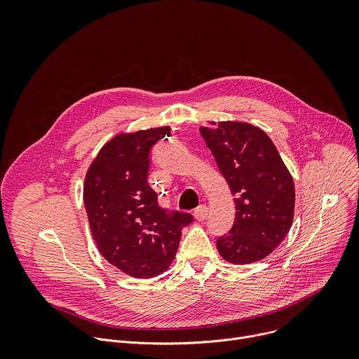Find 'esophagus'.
Instances as JSON below:
<instances>
[{
  "label": "esophagus",
  "instance_id": "esophagus-1",
  "mask_svg": "<svg viewBox=\"0 0 359 359\" xmlns=\"http://www.w3.org/2000/svg\"><path fill=\"white\" fill-rule=\"evenodd\" d=\"M194 217L197 219V220H204V219H208V216H209V208L206 206V204H200V206L194 210Z\"/></svg>",
  "mask_w": 359,
  "mask_h": 359
}]
</instances>
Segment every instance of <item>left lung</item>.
<instances>
[{
    "label": "left lung",
    "instance_id": "obj_1",
    "mask_svg": "<svg viewBox=\"0 0 359 359\" xmlns=\"http://www.w3.org/2000/svg\"><path fill=\"white\" fill-rule=\"evenodd\" d=\"M200 133L236 197L234 224L217 238V250L233 264L263 260L280 245L292 224V177L260 128L219 122L212 128L201 126Z\"/></svg>",
    "mask_w": 359,
    "mask_h": 359
}]
</instances>
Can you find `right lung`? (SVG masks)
Returning a JSON list of instances; mask_svg holds the SVG:
<instances>
[{
	"mask_svg": "<svg viewBox=\"0 0 359 359\" xmlns=\"http://www.w3.org/2000/svg\"><path fill=\"white\" fill-rule=\"evenodd\" d=\"M168 128L122 133L100 149L88 169L83 203L100 254L128 276L149 278L173 263L190 213L162 209L147 183L150 149Z\"/></svg>",
	"mask_w": 359,
	"mask_h": 359,
	"instance_id": "obj_1",
	"label": "right lung"
}]
</instances>
